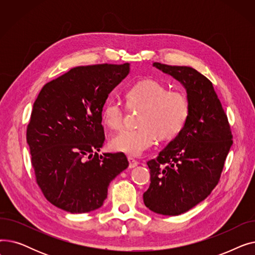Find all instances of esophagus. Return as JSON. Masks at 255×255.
<instances>
[{
    "instance_id": "obj_1",
    "label": "esophagus",
    "mask_w": 255,
    "mask_h": 255,
    "mask_svg": "<svg viewBox=\"0 0 255 255\" xmlns=\"http://www.w3.org/2000/svg\"><path fill=\"white\" fill-rule=\"evenodd\" d=\"M128 161H129V168H133L138 165V162L136 161V160L134 158L132 157H128Z\"/></svg>"
}]
</instances>
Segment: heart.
I'll return each instance as SVG.
<instances>
[{"label": "heart", "instance_id": "obj_1", "mask_svg": "<svg viewBox=\"0 0 255 255\" xmlns=\"http://www.w3.org/2000/svg\"><path fill=\"white\" fill-rule=\"evenodd\" d=\"M129 107H140L137 129H126L112 138L113 149L129 156H140L159 138L178 136L190 115V102L185 93L168 90L155 79H142L126 92ZM125 111L120 101H106L101 113L103 123L112 129L122 127Z\"/></svg>", "mask_w": 255, "mask_h": 255}]
</instances>
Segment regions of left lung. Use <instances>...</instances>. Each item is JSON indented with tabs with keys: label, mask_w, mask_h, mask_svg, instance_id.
I'll return each mask as SVG.
<instances>
[{
	"label": "left lung",
	"mask_w": 255,
	"mask_h": 255,
	"mask_svg": "<svg viewBox=\"0 0 255 255\" xmlns=\"http://www.w3.org/2000/svg\"><path fill=\"white\" fill-rule=\"evenodd\" d=\"M180 82L190 102L187 124L158 157L148 161L151 184L143 203L161 215L177 216L210 195L219 182L233 134L212 83L191 67L154 63Z\"/></svg>",
	"instance_id": "1"
}]
</instances>
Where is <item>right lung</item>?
I'll return each instance as SVG.
<instances>
[{
  "mask_svg": "<svg viewBox=\"0 0 255 255\" xmlns=\"http://www.w3.org/2000/svg\"><path fill=\"white\" fill-rule=\"evenodd\" d=\"M129 71V63L78 66L40 91L26 142L36 182L53 206L73 214L99 209L128 167L124 153L97 152L105 139L103 105Z\"/></svg>",
  "mask_w": 255,
  "mask_h": 255,
  "instance_id": "1",
  "label": "right lung"
}]
</instances>
